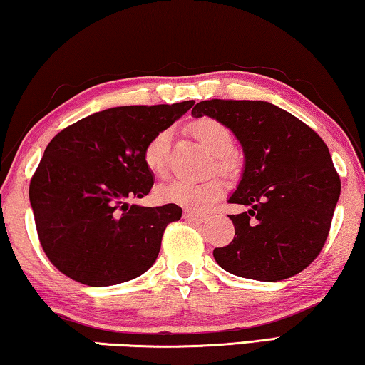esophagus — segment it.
Wrapping results in <instances>:
<instances>
[{"instance_id": "esophagus-1", "label": "esophagus", "mask_w": 365, "mask_h": 365, "mask_svg": "<svg viewBox=\"0 0 365 365\" xmlns=\"http://www.w3.org/2000/svg\"><path fill=\"white\" fill-rule=\"evenodd\" d=\"M184 218H186V220H189V222H204L207 215L200 214V212L187 210V212H184Z\"/></svg>"}]
</instances>
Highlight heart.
I'll return each mask as SVG.
<instances>
[{"label":"heart","instance_id":"b5f03b06","mask_svg":"<svg viewBox=\"0 0 365 365\" xmlns=\"http://www.w3.org/2000/svg\"><path fill=\"white\" fill-rule=\"evenodd\" d=\"M192 135L215 156V163L223 171L233 166L232 156L228 153L233 148V135L227 125L220 120L204 117L190 125ZM173 133L170 128L155 132L143 145L142 160L147 170L155 176H165L170 158V145ZM225 192V182L220 178H210L207 181H173L158 189V197L170 204H178L190 210H207Z\"/></svg>","mask_w":365,"mask_h":365}]
</instances>
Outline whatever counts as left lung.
<instances>
[{
    "label": "left lung",
    "instance_id": "obj_1",
    "mask_svg": "<svg viewBox=\"0 0 365 365\" xmlns=\"http://www.w3.org/2000/svg\"><path fill=\"white\" fill-rule=\"evenodd\" d=\"M194 117L209 115L235 133L245 171L230 204L235 238L214 250L235 276L276 282L304 271L322 253L341 192L327 143L290 112L264 101H200Z\"/></svg>",
    "mask_w": 365,
    "mask_h": 365
}]
</instances>
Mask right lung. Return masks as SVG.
<instances>
[{
    "label": "right lung",
    "instance_id": "right-lung-1",
    "mask_svg": "<svg viewBox=\"0 0 365 365\" xmlns=\"http://www.w3.org/2000/svg\"><path fill=\"white\" fill-rule=\"evenodd\" d=\"M194 101L122 106L58 132L31 179L38 241L61 274L91 287L138 277L153 266L176 204H132L153 187L142 160L147 140L192 108Z\"/></svg>",
    "mask_w": 365,
    "mask_h": 365
}]
</instances>
